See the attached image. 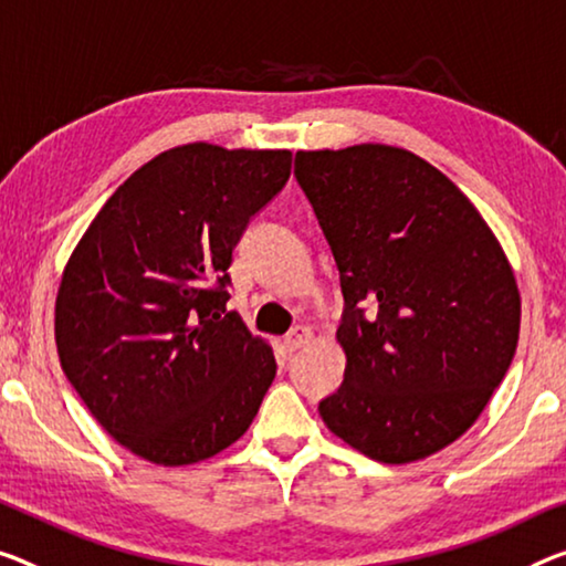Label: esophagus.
Wrapping results in <instances>:
<instances>
[{
	"label": "esophagus",
	"mask_w": 566,
	"mask_h": 566,
	"mask_svg": "<svg viewBox=\"0 0 566 566\" xmlns=\"http://www.w3.org/2000/svg\"><path fill=\"white\" fill-rule=\"evenodd\" d=\"M308 342H311V328H306V326L291 328V332L285 334V338H283L285 349H289V352H298L301 346H306Z\"/></svg>",
	"instance_id": "obj_1"
}]
</instances>
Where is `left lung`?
Returning <instances> with one entry per match:
<instances>
[{"mask_svg": "<svg viewBox=\"0 0 566 566\" xmlns=\"http://www.w3.org/2000/svg\"><path fill=\"white\" fill-rule=\"evenodd\" d=\"M295 179L344 293V381L321 420L379 463L438 453L516 354L521 295L501 242L446 174L399 146L298 151Z\"/></svg>", "mask_w": 566, "mask_h": 566, "instance_id": "left-lung-1", "label": "left lung"}]
</instances>
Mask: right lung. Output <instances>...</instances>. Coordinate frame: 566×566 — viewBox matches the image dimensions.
<instances>
[{
    "mask_svg": "<svg viewBox=\"0 0 566 566\" xmlns=\"http://www.w3.org/2000/svg\"><path fill=\"white\" fill-rule=\"evenodd\" d=\"M291 156L174 146L108 197L67 260L60 364L101 428L149 463L222 453L273 385L271 344L228 311L224 285L250 217L289 181Z\"/></svg>",
    "mask_w": 566,
    "mask_h": 566,
    "instance_id": "right-lung-1",
    "label": "right lung"
}]
</instances>
